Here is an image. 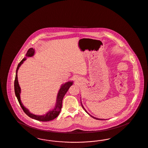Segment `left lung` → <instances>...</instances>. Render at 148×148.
Returning <instances> with one entry per match:
<instances>
[{"mask_svg":"<svg viewBox=\"0 0 148 148\" xmlns=\"http://www.w3.org/2000/svg\"><path fill=\"white\" fill-rule=\"evenodd\" d=\"M82 107H83V109H84L85 111V112H86V113H88V114H89V115H90V116H92V118H94V119H97V120H104V119H98V118H95V117H94V116H92V115H90V114H89V113H88V112H86V110H85V108H84V106H83V105H82Z\"/></svg>","mask_w":148,"mask_h":148,"instance_id":"8db88e82","label":"left lung"}]
</instances>
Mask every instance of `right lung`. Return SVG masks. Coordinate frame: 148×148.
Wrapping results in <instances>:
<instances>
[{
	"label": "right lung",
	"instance_id": "right-lung-1",
	"mask_svg": "<svg viewBox=\"0 0 148 148\" xmlns=\"http://www.w3.org/2000/svg\"><path fill=\"white\" fill-rule=\"evenodd\" d=\"M34 54V49L33 48H30L27 51L26 56L30 57V56H33ZM25 60H26V58H23L21 60V62L18 64L16 68V75H15V78L14 80L15 94L16 98L18 99L19 103L20 106H21V108L23 110L24 112L31 118H33L34 119L39 120V121H49L50 120L54 119L58 116V115L59 114V113L61 111V109L62 108V101H63L64 97L66 94V92L69 90V88L73 84V82H68L62 85L57 95L56 105L55 106V108L53 109V110H52L51 111H50L48 113H47L45 115H36L33 114H32L29 112L28 110L26 108H25L21 103V97H20L21 88L18 84V77H17L18 70L19 69V68L20 67V66L24 62V61H25Z\"/></svg>",
	"mask_w": 148,
	"mask_h": 148
}]
</instances>
